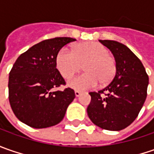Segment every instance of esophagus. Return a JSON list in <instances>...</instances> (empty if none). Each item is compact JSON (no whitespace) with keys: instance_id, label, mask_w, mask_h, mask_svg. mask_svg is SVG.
I'll return each mask as SVG.
<instances>
[{"instance_id":"esophagus-1","label":"esophagus","mask_w":154,"mask_h":154,"mask_svg":"<svg viewBox=\"0 0 154 154\" xmlns=\"http://www.w3.org/2000/svg\"><path fill=\"white\" fill-rule=\"evenodd\" d=\"M74 94H75V96L76 97H79V96H80V94H81V92H80V91H74Z\"/></svg>"}]
</instances>
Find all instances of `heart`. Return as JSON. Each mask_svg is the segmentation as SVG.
Segmentation results:
<instances>
[{
  "label": "heart",
  "mask_w": 154,
  "mask_h": 154,
  "mask_svg": "<svg viewBox=\"0 0 154 154\" xmlns=\"http://www.w3.org/2000/svg\"><path fill=\"white\" fill-rule=\"evenodd\" d=\"M56 67L65 79L79 72L82 65L86 73L73 78L68 86L76 90H86L98 85L107 86L114 79L117 70L116 59L107 48L97 42H83L73 47V51L62 47L57 52Z\"/></svg>",
  "instance_id": "1"
}]
</instances>
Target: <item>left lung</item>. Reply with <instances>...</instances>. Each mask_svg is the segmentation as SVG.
<instances>
[{
	"mask_svg": "<svg viewBox=\"0 0 154 154\" xmlns=\"http://www.w3.org/2000/svg\"><path fill=\"white\" fill-rule=\"evenodd\" d=\"M112 52L117 70L108 86L91 92L87 115L99 128L122 130L133 122L145 103L148 75L140 60L128 48L113 40H99Z\"/></svg>",
	"mask_w": 154,
	"mask_h": 154,
	"instance_id": "obj_1",
	"label": "left lung"
}]
</instances>
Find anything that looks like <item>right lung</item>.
Returning <instances> with one entry per match:
<instances>
[{"label": "right lung", "mask_w": 154, "mask_h": 154, "mask_svg": "<svg viewBox=\"0 0 154 154\" xmlns=\"http://www.w3.org/2000/svg\"><path fill=\"white\" fill-rule=\"evenodd\" d=\"M76 39L55 38L33 45L22 53L9 73L8 98L16 117L35 128L54 126L62 121L75 98L74 91H54L66 82L56 68L57 52Z\"/></svg>", "instance_id": "1"}]
</instances>
